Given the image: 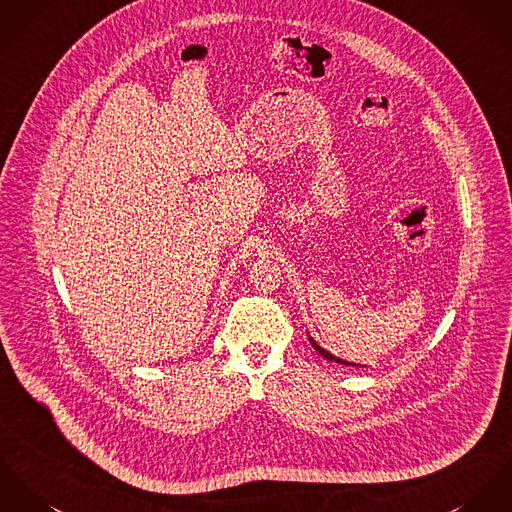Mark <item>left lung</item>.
<instances>
[{"label":"left lung","mask_w":512,"mask_h":512,"mask_svg":"<svg viewBox=\"0 0 512 512\" xmlns=\"http://www.w3.org/2000/svg\"><path fill=\"white\" fill-rule=\"evenodd\" d=\"M310 343H312V347H314L315 351L321 354L323 358H327V360H335V362H339V364H345V366H362V364H354V362H349V360H343V358H337V356H333V354L327 353L325 349H321V347L315 343L312 337H310Z\"/></svg>","instance_id":"1"}]
</instances>
